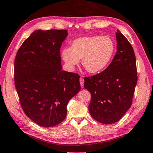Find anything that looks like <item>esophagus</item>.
<instances>
[{
  "label": "esophagus",
  "instance_id": "esophagus-1",
  "mask_svg": "<svg viewBox=\"0 0 153 153\" xmlns=\"http://www.w3.org/2000/svg\"><path fill=\"white\" fill-rule=\"evenodd\" d=\"M84 82H85V80H84V79H83V78H80V86H82V87H83V86H84Z\"/></svg>",
  "mask_w": 153,
  "mask_h": 153
}]
</instances>
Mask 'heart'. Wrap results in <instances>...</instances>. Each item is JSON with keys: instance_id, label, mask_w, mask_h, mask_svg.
<instances>
[{"instance_id": "heart-1", "label": "heart", "mask_w": 153, "mask_h": 153, "mask_svg": "<svg viewBox=\"0 0 153 153\" xmlns=\"http://www.w3.org/2000/svg\"><path fill=\"white\" fill-rule=\"evenodd\" d=\"M115 53L114 42L108 36H82L74 39L71 48L61 51L66 67L73 71L82 59V65L90 74L102 73L110 65Z\"/></svg>"}]
</instances>
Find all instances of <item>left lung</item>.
Wrapping results in <instances>:
<instances>
[{
  "mask_svg": "<svg viewBox=\"0 0 153 153\" xmlns=\"http://www.w3.org/2000/svg\"><path fill=\"white\" fill-rule=\"evenodd\" d=\"M117 53L110 65L96 75L85 77L84 87L90 92L91 117L102 124L121 119L131 107L137 82L136 58L131 45L117 30Z\"/></svg>",
  "mask_w": 153,
  "mask_h": 153,
  "instance_id": "left-lung-1",
  "label": "left lung"
}]
</instances>
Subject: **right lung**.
<instances>
[{
    "label": "right lung",
    "mask_w": 153,
    "mask_h": 153,
    "mask_svg": "<svg viewBox=\"0 0 153 153\" xmlns=\"http://www.w3.org/2000/svg\"><path fill=\"white\" fill-rule=\"evenodd\" d=\"M67 30H36L14 60V81L25 113L43 127L65 120L68 102L80 90L78 74L62 71L60 49Z\"/></svg>",
    "instance_id": "right-lung-1"
}]
</instances>
